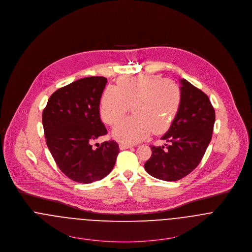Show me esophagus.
Masks as SVG:
<instances>
[{"label":"esophagus","instance_id":"34e87169","mask_svg":"<svg viewBox=\"0 0 252 252\" xmlns=\"http://www.w3.org/2000/svg\"><path fill=\"white\" fill-rule=\"evenodd\" d=\"M131 147H133V145L126 144V143H120V149L121 150H125V149H128V148H131Z\"/></svg>","mask_w":252,"mask_h":252}]
</instances>
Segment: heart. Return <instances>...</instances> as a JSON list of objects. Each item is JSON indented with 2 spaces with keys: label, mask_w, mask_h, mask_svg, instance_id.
<instances>
[{
  "label": "heart",
  "mask_w": 252,
  "mask_h": 252,
  "mask_svg": "<svg viewBox=\"0 0 252 252\" xmlns=\"http://www.w3.org/2000/svg\"><path fill=\"white\" fill-rule=\"evenodd\" d=\"M182 104L180 88L157 75H137L120 78L115 87H108L100 98L102 120L115 125L129 106L134 115L116 127L115 137L124 143H136L151 131L159 134L169 128Z\"/></svg>",
  "instance_id": "obj_1"
}]
</instances>
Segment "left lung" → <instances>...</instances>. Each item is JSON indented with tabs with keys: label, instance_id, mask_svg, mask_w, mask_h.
Segmentation results:
<instances>
[{
	"label": "left lung",
	"instance_id": "1",
	"mask_svg": "<svg viewBox=\"0 0 252 252\" xmlns=\"http://www.w3.org/2000/svg\"><path fill=\"white\" fill-rule=\"evenodd\" d=\"M180 82V110L161 137L167 144L150 145L152 155L144 163L151 176L169 182L182 179L199 164L212 139L216 119L206 94L185 79Z\"/></svg>",
	"mask_w": 252,
	"mask_h": 252
}]
</instances>
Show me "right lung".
<instances>
[{"mask_svg":"<svg viewBox=\"0 0 252 252\" xmlns=\"http://www.w3.org/2000/svg\"><path fill=\"white\" fill-rule=\"evenodd\" d=\"M105 77H87L54 92L43 114L47 146L59 168L71 180L89 184L106 177L119 153L115 140L92 143L108 133L100 119Z\"/></svg>","mask_w":252,"mask_h":252,"instance_id":"add662e5","label":"right lung"}]
</instances>
